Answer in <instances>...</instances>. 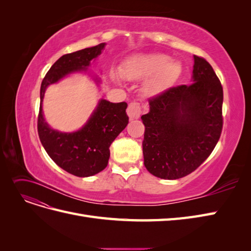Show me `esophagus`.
<instances>
[{
	"mask_svg": "<svg viewBox=\"0 0 251 251\" xmlns=\"http://www.w3.org/2000/svg\"><path fill=\"white\" fill-rule=\"evenodd\" d=\"M126 113L130 119H137L140 117L142 113V105L138 101H132L128 104Z\"/></svg>",
	"mask_w": 251,
	"mask_h": 251,
	"instance_id": "1",
	"label": "esophagus"
}]
</instances>
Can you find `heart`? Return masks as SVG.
Masks as SVG:
<instances>
[{"mask_svg":"<svg viewBox=\"0 0 251 251\" xmlns=\"http://www.w3.org/2000/svg\"><path fill=\"white\" fill-rule=\"evenodd\" d=\"M181 72V66L170 62V57L163 54L139 55L127 60L124 73L128 78H140L155 74L147 83V91L156 92L171 85Z\"/></svg>","mask_w":251,"mask_h":251,"instance_id":"b5f03b06","label":"heart"}]
</instances>
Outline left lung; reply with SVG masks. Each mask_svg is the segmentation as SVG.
Masks as SVG:
<instances>
[{
  "label": "left lung",
  "mask_w": 251,
  "mask_h": 251,
  "mask_svg": "<svg viewBox=\"0 0 251 251\" xmlns=\"http://www.w3.org/2000/svg\"><path fill=\"white\" fill-rule=\"evenodd\" d=\"M193 82L149 98L142 115L144 166L161 179L196 171L218 143L223 128V88L206 59L194 55Z\"/></svg>",
  "instance_id": "left-lung-1"
}]
</instances>
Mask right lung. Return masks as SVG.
Returning a JSON list of instances; mask_svg holds the SVG:
<instances>
[{"instance_id":"add662e5","label":"right lung","mask_w":251,"mask_h":251,"mask_svg":"<svg viewBox=\"0 0 251 251\" xmlns=\"http://www.w3.org/2000/svg\"><path fill=\"white\" fill-rule=\"evenodd\" d=\"M104 43L59 57L45 75L41 85L37 133L47 154L58 166L77 177H90L107 168L110 146L128 124L126 102L102 100L86 126L74 133L52 130L45 121L42 101L46 88L72 72L86 70L101 53Z\"/></svg>"}]
</instances>
